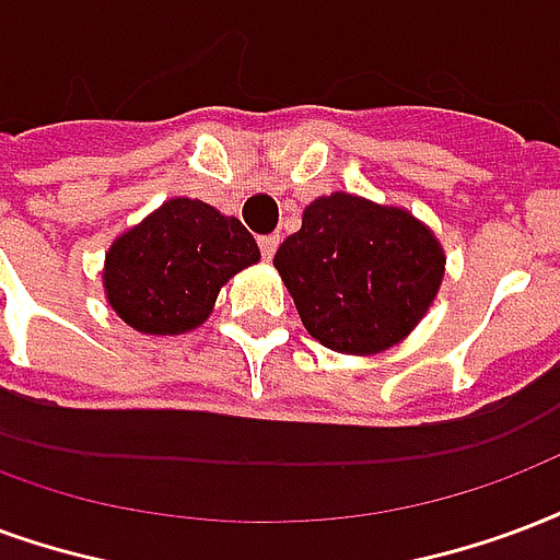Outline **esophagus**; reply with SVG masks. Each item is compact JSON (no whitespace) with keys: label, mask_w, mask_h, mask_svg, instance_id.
Here are the masks:
<instances>
[{"label":"esophagus","mask_w":560,"mask_h":560,"mask_svg":"<svg viewBox=\"0 0 560 560\" xmlns=\"http://www.w3.org/2000/svg\"><path fill=\"white\" fill-rule=\"evenodd\" d=\"M258 246H260V255L269 260L272 255H276V248H279V234H267V237H258Z\"/></svg>","instance_id":"obj_1"}]
</instances>
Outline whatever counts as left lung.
Here are the masks:
<instances>
[{"instance_id":"8db88e82","label":"left lung","mask_w":560,"mask_h":560,"mask_svg":"<svg viewBox=\"0 0 560 560\" xmlns=\"http://www.w3.org/2000/svg\"><path fill=\"white\" fill-rule=\"evenodd\" d=\"M272 264L312 338L364 355L412 332L436 296L445 255L407 210L335 192L305 207Z\"/></svg>"}]
</instances>
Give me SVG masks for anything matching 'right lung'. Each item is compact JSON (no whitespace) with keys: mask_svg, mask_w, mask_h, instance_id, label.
<instances>
[{"mask_svg":"<svg viewBox=\"0 0 560 560\" xmlns=\"http://www.w3.org/2000/svg\"><path fill=\"white\" fill-rule=\"evenodd\" d=\"M260 258L243 222L192 198H172L106 255V300L144 335H180L207 320L219 288Z\"/></svg>","mask_w":560,"mask_h":560,"instance_id":"1","label":"right lung"}]
</instances>
